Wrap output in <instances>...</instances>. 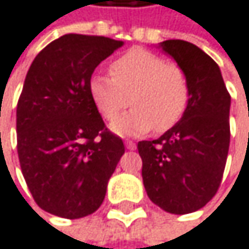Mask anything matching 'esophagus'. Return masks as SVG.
<instances>
[{
  "label": "esophagus",
  "mask_w": 249,
  "mask_h": 249,
  "mask_svg": "<svg viewBox=\"0 0 249 249\" xmlns=\"http://www.w3.org/2000/svg\"><path fill=\"white\" fill-rule=\"evenodd\" d=\"M124 146H126L127 149H136V143L132 142V141H126V142H124Z\"/></svg>",
  "instance_id": "esophagus-1"
}]
</instances>
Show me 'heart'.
I'll return each instance as SVG.
<instances>
[{
    "instance_id": "obj_1",
    "label": "heart",
    "mask_w": 249,
    "mask_h": 249,
    "mask_svg": "<svg viewBox=\"0 0 249 249\" xmlns=\"http://www.w3.org/2000/svg\"><path fill=\"white\" fill-rule=\"evenodd\" d=\"M111 74L113 77L94 74L88 90L92 103L107 120L117 117L131 100L134 108L111 123L114 133L141 136L154 127L157 132H167L185 116L191 95L189 82L178 64L135 48L111 64Z\"/></svg>"
}]
</instances>
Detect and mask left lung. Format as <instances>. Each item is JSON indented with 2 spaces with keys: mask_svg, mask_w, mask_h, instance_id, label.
Instances as JSON below:
<instances>
[{
  "mask_svg": "<svg viewBox=\"0 0 249 249\" xmlns=\"http://www.w3.org/2000/svg\"><path fill=\"white\" fill-rule=\"evenodd\" d=\"M157 47L182 67L191 95L175 127L138 143L142 180L155 205L188 214L202 208L220 186L231 142V95L220 67L196 45L169 39Z\"/></svg>",
  "mask_w": 249,
  "mask_h": 249,
  "instance_id": "left-lung-1",
  "label": "left lung"
}]
</instances>
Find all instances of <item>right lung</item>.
Returning a JSON list of instances; mask_svg holds the SVG:
<instances>
[{"label":"right lung","mask_w":249,"mask_h":249,"mask_svg":"<svg viewBox=\"0 0 249 249\" xmlns=\"http://www.w3.org/2000/svg\"><path fill=\"white\" fill-rule=\"evenodd\" d=\"M123 41L67 34L30 64L17 104V152L36 204L80 219L100 208L123 141L108 132L88 90L97 66Z\"/></svg>","instance_id":"right-lung-1"}]
</instances>
